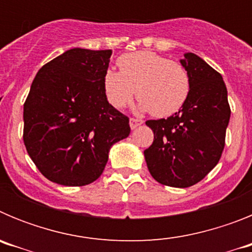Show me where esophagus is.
<instances>
[{
  "label": "esophagus",
  "instance_id": "esophagus-1",
  "mask_svg": "<svg viewBox=\"0 0 252 252\" xmlns=\"http://www.w3.org/2000/svg\"><path fill=\"white\" fill-rule=\"evenodd\" d=\"M140 125H142V120L130 119V127H131V130H135V128H137L140 126Z\"/></svg>",
  "mask_w": 252,
  "mask_h": 252
}]
</instances>
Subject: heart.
Wrapping results in <instances>:
<instances>
[{
	"instance_id": "heart-1",
	"label": "heart",
	"mask_w": 252,
	"mask_h": 252,
	"mask_svg": "<svg viewBox=\"0 0 252 252\" xmlns=\"http://www.w3.org/2000/svg\"><path fill=\"white\" fill-rule=\"evenodd\" d=\"M120 72L108 69L103 75L107 99L116 108L132 101L136 90L139 110L158 117L177 112L189 93V77L182 64L153 51H136L120 57Z\"/></svg>"
}]
</instances>
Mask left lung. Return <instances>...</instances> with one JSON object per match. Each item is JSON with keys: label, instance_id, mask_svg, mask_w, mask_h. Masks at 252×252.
Here are the masks:
<instances>
[{"label": "left lung", "instance_id": "left-lung-1", "mask_svg": "<svg viewBox=\"0 0 252 252\" xmlns=\"http://www.w3.org/2000/svg\"><path fill=\"white\" fill-rule=\"evenodd\" d=\"M180 64L189 77L188 97L182 108L168 119L146 121L154 132V141L144 157L157 182L188 188L217 165L231 110L220 73L193 53H186Z\"/></svg>", "mask_w": 252, "mask_h": 252}]
</instances>
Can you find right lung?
<instances>
[{"instance_id": "obj_1", "label": "right lung", "mask_w": 252, "mask_h": 252, "mask_svg": "<svg viewBox=\"0 0 252 252\" xmlns=\"http://www.w3.org/2000/svg\"><path fill=\"white\" fill-rule=\"evenodd\" d=\"M112 50L73 48L37 72L24 104V144L41 174L60 186L98 179L128 119L107 101Z\"/></svg>"}]
</instances>
